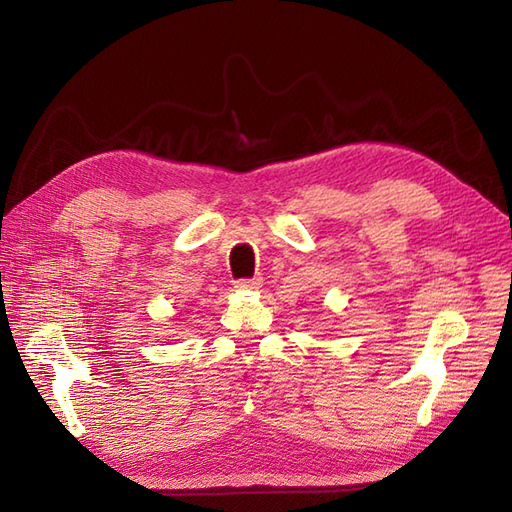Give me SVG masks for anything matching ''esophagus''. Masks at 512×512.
I'll return each instance as SVG.
<instances>
[{
  "label": "esophagus",
  "instance_id": "34e87169",
  "mask_svg": "<svg viewBox=\"0 0 512 512\" xmlns=\"http://www.w3.org/2000/svg\"><path fill=\"white\" fill-rule=\"evenodd\" d=\"M260 286H262L260 277H252V280H239V282L235 284L237 290H258Z\"/></svg>",
  "mask_w": 512,
  "mask_h": 512
}]
</instances>
